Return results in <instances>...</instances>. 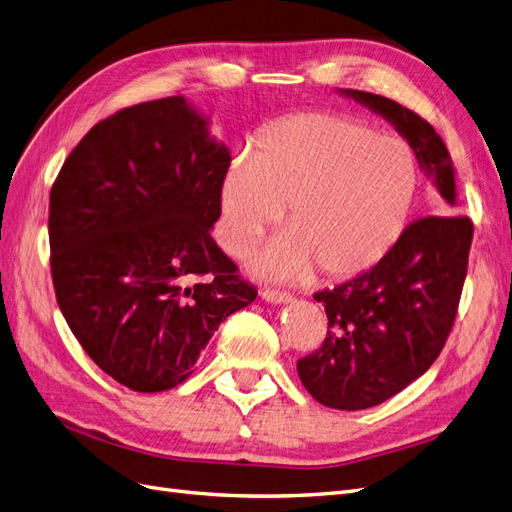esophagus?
<instances>
[{"label":"esophagus","instance_id":"34e87169","mask_svg":"<svg viewBox=\"0 0 512 512\" xmlns=\"http://www.w3.org/2000/svg\"><path fill=\"white\" fill-rule=\"evenodd\" d=\"M262 299H265L267 303H273V305H286L292 301V297L288 292H280V290H262Z\"/></svg>","mask_w":512,"mask_h":512}]
</instances>
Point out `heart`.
<instances>
[{"mask_svg": "<svg viewBox=\"0 0 512 512\" xmlns=\"http://www.w3.org/2000/svg\"><path fill=\"white\" fill-rule=\"evenodd\" d=\"M421 188L412 145L342 113H299L241 153L220 185V239L243 254L282 222L252 271L275 280L359 275L389 254L410 222Z\"/></svg>", "mask_w": 512, "mask_h": 512, "instance_id": "heart-1", "label": "heart"}]
</instances>
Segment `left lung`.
<instances>
[{"label":"left lung","mask_w":512,"mask_h":512,"mask_svg":"<svg viewBox=\"0 0 512 512\" xmlns=\"http://www.w3.org/2000/svg\"><path fill=\"white\" fill-rule=\"evenodd\" d=\"M339 94L384 117L406 138L453 213L455 166L440 134L395 100L356 89ZM472 232L466 215H429L412 222L378 265L316 292L329 331L322 348L297 363L307 393L335 410H365L423 376L455 322Z\"/></svg>","instance_id":"8db88e82"}]
</instances>
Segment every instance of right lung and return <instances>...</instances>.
I'll use <instances>...</instances> for the list:
<instances>
[{"instance_id": "add662e5", "label": "right lung", "mask_w": 512, "mask_h": 512, "mask_svg": "<svg viewBox=\"0 0 512 512\" xmlns=\"http://www.w3.org/2000/svg\"><path fill=\"white\" fill-rule=\"evenodd\" d=\"M209 123L183 96L123 108L85 134L51 190L61 314L91 361L138 393L181 384L256 299L211 237L230 149Z\"/></svg>"}]
</instances>
